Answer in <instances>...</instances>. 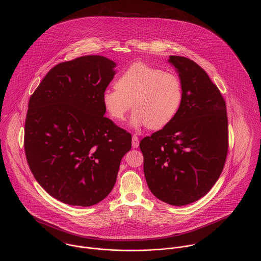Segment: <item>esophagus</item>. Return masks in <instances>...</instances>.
Wrapping results in <instances>:
<instances>
[{
    "mask_svg": "<svg viewBox=\"0 0 261 261\" xmlns=\"http://www.w3.org/2000/svg\"><path fill=\"white\" fill-rule=\"evenodd\" d=\"M132 145H133V148H134V149L139 148V138H138V136H136V135H134V136H133V142H132Z\"/></svg>",
    "mask_w": 261,
    "mask_h": 261,
    "instance_id": "esophagus-1",
    "label": "esophagus"
}]
</instances>
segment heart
<instances>
[{
	"instance_id": "obj_1",
	"label": "heart",
	"mask_w": 261,
	"mask_h": 261,
	"mask_svg": "<svg viewBox=\"0 0 261 261\" xmlns=\"http://www.w3.org/2000/svg\"><path fill=\"white\" fill-rule=\"evenodd\" d=\"M102 105L115 120H122L132 106L135 112L130 125H167L179 112L183 100V86L177 75L143 62L130 65L117 78L115 87L102 92Z\"/></svg>"
}]
</instances>
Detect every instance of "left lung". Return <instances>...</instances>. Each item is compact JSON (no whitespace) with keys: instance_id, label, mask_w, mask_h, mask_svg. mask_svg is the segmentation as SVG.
Returning a JSON list of instances; mask_svg holds the SVG:
<instances>
[{"instance_id":"obj_1","label":"left lung","mask_w":261,"mask_h":261,"mask_svg":"<svg viewBox=\"0 0 261 261\" xmlns=\"http://www.w3.org/2000/svg\"><path fill=\"white\" fill-rule=\"evenodd\" d=\"M183 86L176 116L142 140L144 173L161 201L184 206L205 196L219 179L228 151L226 103L218 87L193 60L170 56Z\"/></svg>"}]
</instances>
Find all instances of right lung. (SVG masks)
Wrapping results in <instances>:
<instances>
[{"mask_svg": "<svg viewBox=\"0 0 261 261\" xmlns=\"http://www.w3.org/2000/svg\"><path fill=\"white\" fill-rule=\"evenodd\" d=\"M116 64L87 55L54 66L31 95L24 147L36 181L62 203L88 207L112 190L132 136L105 116Z\"/></svg>", "mask_w": 261, "mask_h": 261, "instance_id": "add662e5", "label": "right lung"}]
</instances>
